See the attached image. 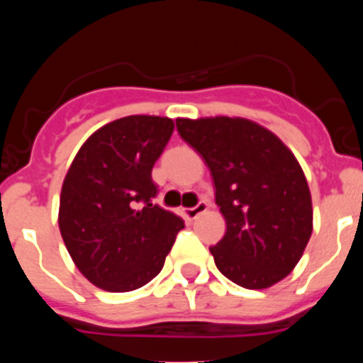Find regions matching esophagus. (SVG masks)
Segmentation results:
<instances>
[{
	"label": "esophagus",
	"mask_w": 363,
	"mask_h": 363,
	"mask_svg": "<svg viewBox=\"0 0 363 363\" xmlns=\"http://www.w3.org/2000/svg\"><path fill=\"white\" fill-rule=\"evenodd\" d=\"M208 208V205L205 203V202H200L199 205H196V207H191V208H184V216L188 219H196L199 218L200 214H203L205 211H207Z\"/></svg>",
	"instance_id": "esophagus-1"
}]
</instances>
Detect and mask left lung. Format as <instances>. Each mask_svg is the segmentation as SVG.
I'll list each match as a JSON object with an SVG mask.
<instances>
[{"instance_id": "obj_1", "label": "left lung", "mask_w": 363, "mask_h": 363, "mask_svg": "<svg viewBox=\"0 0 363 363\" xmlns=\"http://www.w3.org/2000/svg\"><path fill=\"white\" fill-rule=\"evenodd\" d=\"M207 163L226 233L211 247L216 267L247 290L288 276L313 233V202L302 167L279 137L244 117L177 121Z\"/></svg>"}]
</instances>
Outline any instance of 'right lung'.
<instances>
[{"label": "right lung", "mask_w": 363, "mask_h": 363, "mask_svg": "<svg viewBox=\"0 0 363 363\" xmlns=\"http://www.w3.org/2000/svg\"><path fill=\"white\" fill-rule=\"evenodd\" d=\"M172 133L170 117H121L94 131L69 164L61 237L77 269L101 290L123 294L147 284L184 228L179 216L152 205L158 188L151 172Z\"/></svg>", "instance_id": "right-lung-1"}]
</instances>
